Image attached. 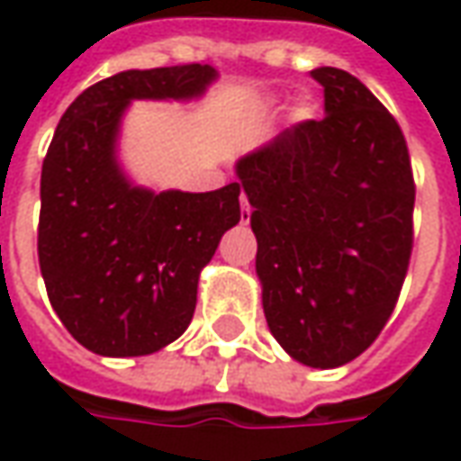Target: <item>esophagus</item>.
Returning a JSON list of instances; mask_svg holds the SVG:
<instances>
[{
    "label": "esophagus",
    "mask_w": 461,
    "mask_h": 461,
    "mask_svg": "<svg viewBox=\"0 0 461 461\" xmlns=\"http://www.w3.org/2000/svg\"><path fill=\"white\" fill-rule=\"evenodd\" d=\"M252 220V207H249V199L247 194H241V221Z\"/></svg>",
    "instance_id": "obj_1"
}]
</instances>
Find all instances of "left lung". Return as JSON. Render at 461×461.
<instances>
[{"label": "left lung", "instance_id": "obj_1", "mask_svg": "<svg viewBox=\"0 0 461 461\" xmlns=\"http://www.w3.org/2000/svg\"><path fill=\"white\" fill-rule=\"evenodd\" d=\"M324 117L237 164L257 237L269 331L307 366L372 347L397 307L414 247V175L397 119L357 77L314 69Z\"/></svg>", "mask_w": 461, "mask_h": 461}]
</instances>
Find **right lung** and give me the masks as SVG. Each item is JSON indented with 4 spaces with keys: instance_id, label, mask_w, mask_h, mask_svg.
I'll return each instance as SVG.
<instances>
[{
    "instance_id": "obj_1",
    "label": "right lung",
    "mask_w": 461,
    "mask_h": 461,
    "mask_svg": "<svg viewBox=\"0 0 461 461\" xmlns=\"http://www.w3.org/2000/svg\"><path fill=\"white\" fill-rule=\"evenodd\" d=\"M217 77L209 64L130 69L96 82L64 112L41 164L37 252L54 312L102 357H141L189 327L202 267L241 217L240 182L154 194L114 162L130 99H189Z\"/></svg>"
}]
</instances>
